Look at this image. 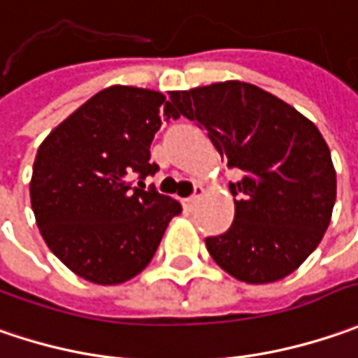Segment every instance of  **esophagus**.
Here are the masks:
<instances>
[{
    "label": "esophagus",
    "instance_id": "obj_1",
    "mask_svg": "<svg viewBox=\"0 0 358 358\" xmlns=\"http://www.w3.org/2000/svg\"><path fill=\"white\" fill-rule=\"evenodd\" d=\"M202 194H204V188H202V186H196L194 194L190 196V198H186V200H184V204H186V206H194L196 202L202 198Z\"/></svg>",
    "mask_w": 358,
    "mask_h": 358
}]
</instances>
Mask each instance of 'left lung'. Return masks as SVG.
Segmentation results:
<instances>
[{
	"instance_id": "left-lung-1",
	"label": "left lung",
	"mask_w": 358,
	"mask_h": 358,
	"mask_svg": "<svg viewBox=\"0 0 358 358\" xmlns=\"http://www.w3.org/2000/svg\"><path fill=\"white\" fill-rule=\"evenodd\" d=\"M170 106L206 128L228 168L242 172L228 184L234 222L206 238L214 262L248 285L296 271L322 241L336 198L331 150L319 128L244 82L170 92Z\"/></svg>"
}]
</instances>
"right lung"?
<instances>
[{"label":"right lung","instance_id":"1","mask_svg":"<svg viewBox=\"0 0 358 358\" xmlns=\"http://www.w3.org/2000/svg\"><path fill=\"white\" fill-rule=\"evenodd\" d=\"M170 117L178 114L160 92L112 86L41 142L31 208L50 250L78 276L96 285L134 278L182 212L178 200L144 184L158 172L150 144Z\"/></svg>","mask_w":358,"mask_h":358}]
</instances>
